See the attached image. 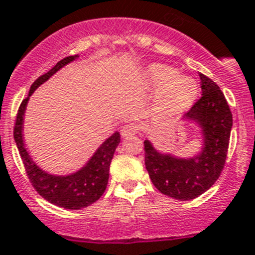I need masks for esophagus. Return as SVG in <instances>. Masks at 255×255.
<instances>
[{"label":"esophagus","mask_w":255,"mask_h":255,"mask_svg":"<svg viewBox=\"0 0 255 255\" xmlns=\"http://www.w3.org/2000/svg\"><path fill=\"white\" fill-rule=\"evenodd\" d=\"M136 134V126L134 125H125L121 129V135L124 136V138H129V136L131 135H135Z\"/></svg>","instance_id":"1"}]
</instances>
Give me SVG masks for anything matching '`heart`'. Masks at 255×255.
<instances>
[{
  "label": "heart",
  "mask_w": 255,
  "mask_h": 255,
  "mask_svg": "<svg viewBox=\"0 0 255 255\" xmlns=\"http://www.w3.org/2000/svg\"><path fill=\"white\" fill-rule=\"evenodd\" d=\"M151 88L160 90L157 96V109L164 113H178L194 102L198 86L194 79L178 75V71L167 65L153 64L144 73Z\"/></svg>",
  "instance_id": "heart-1"
}]
</instances>
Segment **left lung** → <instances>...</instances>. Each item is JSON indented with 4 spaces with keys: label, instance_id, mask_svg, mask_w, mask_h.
<instances>
[{
    "label": "left lung",
    "instance_id": "left-lung-1",
    "mask_svg": "<svg viewBox=\"0 0 255 255\" xmlns=\"http://www.w3.org/2000/svg\"><path fill=\"white\" fill-rule=\"evenodd\" d=\"M202 98L182 121L198 128L201 144L190 156L164 152L148 138L144 140V164L153 186L170 198L190 201L211 188L226 163L232 113L215 82L199 74Z\"/></svg>",
    "mask_w": 255,
    "mask_h": 255
}]
</instances>
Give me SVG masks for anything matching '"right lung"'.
I'll list each match as a JSON object with an SVG mask.
<instances>
[{
  "label": "right lung",
  "mask_w": 255,
  "mask_h": 255,
  "mask_svg": "<svg viewBox=\"0 0 255 255\" xmlns=\"http://www.w3.org/2000/svg\"><path fill=\"white\" fill-rule=\"evenodd\" d=\"M78 58H79L78 54L65 57L64 60L57 62L56 66L52 67L48 73L33 82L27 98L19 107L15 128H14V140L33 188L36 189L37 193L44 199L67 210H81L88 207L102 197L108 185L111 161L116 148L121 142L120 132L115 131L109 138H107L96 148L94 155L86 161V164H83L78 170L67 174H54L43 169L31 156L24 140V115L31 95L50 77H53L57 71Z\"/></svg>",
  "instance_id": "obj_1"
}]
</instances>
